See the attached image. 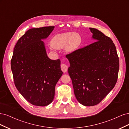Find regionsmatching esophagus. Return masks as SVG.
Listing matches in <instances>:
<instances>
[{
    "label": "esophagus",
    "instance_id": "34e87169",
    "mask_svg": "<svg viewBox=\"0 0 129 129\" xmlns=\"http://www.w3.org/2000/svg\"><path fill=\"white\" fill-rule=\"evenodd\" d=\"M61 68L62 71H63L64 73L67 72L68 71V66L66 64H62L61 66Z\"/></svg>",
    "mask_w": 129,
    "mask_h": 129
}]
</instances>
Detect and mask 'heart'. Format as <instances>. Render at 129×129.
Wrapping results in <instances>:
<instances>
[{
    "instance_id": "1",
    "label": "heart",
    "mask_w": 129,
    "mask_h": 129,
    "mask_svg": "<svg viewBox=\"0 0 129 129\" xmlns=\"http://www.w3.org/2000/svg\"><path fill=\"white\" fill-rule=\"evenodd\" d=\"M81 38L79 34L72 32L57 34L52 38V46L56 49H62L66 46L67 51H73L80 45Z\"/></svg>"
}]
</instances>
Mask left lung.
Segmentation results:
<instances>
[{"label": "left lung", "instance_id": "obj_1", "mask_svg": "<svg viewBox=\"0 0 129 129\" xmlns=\"http://www.w3.org/2000/svg\"><path fill=\"white\" fill-rule=\"evenodd\" d=\"M95 41L66 55L74 94L85 106L98 104L114 88L118 76L119 57L114 43L98 29L90 28Z\"/></svg>", "mask_w": 129, "mask_h": 129}]
</instances>
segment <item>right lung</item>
Here are the masks:
<instances>
[{"instance_id":"add662e5","label":"right lung","mask_w":129,"mask_h":129,"mask_svg":"<svg viewBox=\"0 0 129 129\" xmlns=\"http://www.w3.org/2000/svg\"><path fill=\"white\" fill-rule=\"evenodd\" d=\"M54 26L28 30L14 47L11 67L19 92L33 105L44 107L52 102L55 87L63 72L59 59L47 56L41 39L48 37Z\"/></svg>"}]
</instances>
